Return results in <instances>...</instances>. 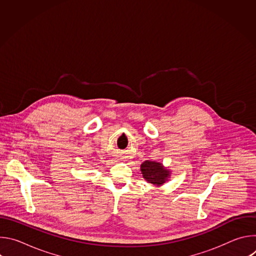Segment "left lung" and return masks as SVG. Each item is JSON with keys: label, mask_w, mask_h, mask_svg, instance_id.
<instances>
[{"label": "left lung", "mask_w": 256, "mask_h": 256, "mask_svg": "<svg viewBox=\"0 0 256 256\" xmlns=\"http://www.w3.org/2000/svg\"><path fill=\"white\" fill-rule=\"evenodd\" d=\"M140 171L142 177L149 184L160 186L170 177V170L166 169L161 163L156 161L147 160L140 165Z\"/></svg>", "instance_id": "8db88e82"}]
</instances>
